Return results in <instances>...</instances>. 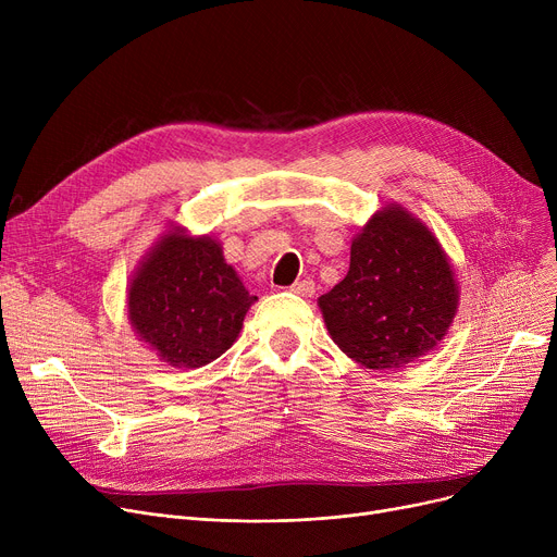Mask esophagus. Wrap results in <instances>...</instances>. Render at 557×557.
<instances>
[{
	"instance_id": "34e87169",
	"label": "esophagus",
	"mask_w": 557,
	"mask_h": 557,
	"mask_svg": "<svg viewBox=\"0 0 557 557\" xmlns=\"http://www.w3.org/2000/svg\"><path fill=\"white\" fill-rule=\"evenodd\" d=\"M288 290H290V294H296V296L311 298L315 294V284H313V280H300L296 284H290Z\"/></svg>"
}]
</instances>
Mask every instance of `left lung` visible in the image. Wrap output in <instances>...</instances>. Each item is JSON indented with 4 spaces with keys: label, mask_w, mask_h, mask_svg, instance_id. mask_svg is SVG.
Masks as SVG:
<instances>
[{
    "label": "left lung",
    "mask_w": 557,
    "mask_h": 557,
    "mask_svg": "<svg viewBox=\"0 0 557 557\" xmlns=\"http://www.w3.org/2000/svg\"><path fill=\"white\" fill-rule=\"evenodd\" d=\"M318 305L349 359L391 370L416 361L447 334L458 286L431 230L391 205L357 234L347 275Z\"/></svg>",
    "instance_id": "obj_1"
}]
</instances>
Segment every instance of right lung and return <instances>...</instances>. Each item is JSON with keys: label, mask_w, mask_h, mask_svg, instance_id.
Segmentation results:
<instances>
[{"label": "right lung", "mask_w": 557, "mask_h": 557, "mask_svg": "<svg viewBox=\"0 0 557 557\" xmlns=\"http://www.w3.org/2000/svg\"><path fill=\"white\" fill-rule=\"evenodd\" d=\"M255 300L216 242L169 232L128 286V318L162 361L200 368L237 341Z\"/></svg>", "instance_id": "right-lung-1"}]
</instances>
